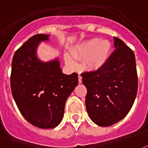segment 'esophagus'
I'll return each instance as SVG.
<instances>
[{
  "label": "esophagus",
  "instance_id": "obj_1",
  "mask_svg": "<svg viewBox=\"0 0 148 148\" xmlns=\"http://www.w3.org/2000/svg\"><path fill=\"white\" fill-rule=\"evenodd\" d=\"M78 82H79V83L82 82V77L81 74H78Z\"/></svg>",
  "mask_w": 148,
  "mask_h": 148
}]
</instances>
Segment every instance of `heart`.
I'll list each match as a JSON object with an SVG mask.
<instances>
[{
  "label": "heart",
  "mask_w": 148,
  "mask_h": 148,
  "mask_svg": "<svg viewBox=\"0 0 148 148\" xmlns=\"http://www.w3.org/2000/svg\"><path fill=\"white\" fill-rule=\"evenodd\" d=\"M112 45L108 40L92 38L71 51L73 59L68 55L65 56V61L71 67L77 66L76 60L85 58L84 66L90 70H97L106 64L110 58Z\"/></svg>",
  "instance_id": "1"
}]
</instances>
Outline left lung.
Here are the masks:
<instances>
[{
	"label": "left lung",
	"mask_w": 148,
	"mask_h": 148,
	"mask_svg": "<svg viewBox=\"0 0 148 148\" xmlns=\"http://www.w3.org/2000/svg\"><path fill=\"white\" fill-rule=\"evenodd\" d=\"M115 50L103 66L82 74L87 88L85 106L88 115L99 126H110L129 113L135 101L138 79L134 52L114 37Z\"/></svg>",
	"instance_id": "8db88e82"
}]
</instances>
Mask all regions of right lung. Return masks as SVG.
Masks as SVG:
<instances>
[{"label": "right lung", "mask_w": 148, "mask_h": 148, "mask_svg": "<svg viewBox=\"0 0 148 148\" xmlns=\"http://www.w3.org/2000/svg\"><path fill=\"white\" fill-rule=\"evenodd\" d=\"M49 37L34 35L16 50L10 77L12 93L20 113L40 129H52L60 124L66 101L78 84L77 74H63L58 59L45 63L37 57L38 44Z\"/></svg>", "instance_id": "obj_1"}]
</instances>
